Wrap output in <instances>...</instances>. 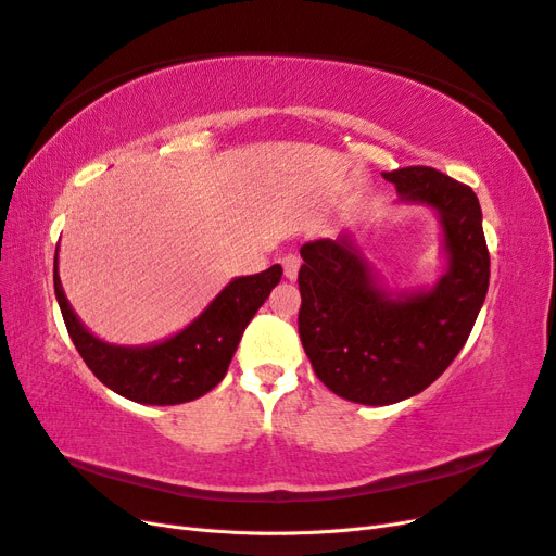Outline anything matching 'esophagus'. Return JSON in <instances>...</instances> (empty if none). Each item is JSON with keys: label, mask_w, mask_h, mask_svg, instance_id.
I'll return each instance as SVG.
<instances>
[{"label": "esophagus", "mask_w": 556, "mask_h": 556, "mask_svg": "<svg viewBox=\"0 0 556 556\" xmlns=\"http://www.w3.org/2000/svg\"><path fill=\"white\" fill-rule=\"evenodd\" d=\"M299 266H301V260L299 255H294V252H290V255L282 257V268H285V278L294 280L299 276Z\"/></svg>", "instance_id": "obj_1"}]
</instances>
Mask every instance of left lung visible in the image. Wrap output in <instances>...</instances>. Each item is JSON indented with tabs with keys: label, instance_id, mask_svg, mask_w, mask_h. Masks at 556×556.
<instances>
[{
	"label": "left lung",
	"instance_id": "8db88e82",
	"mask_svg": "<svg viewBox=\"0 0 556 556\" xmlns=\"http://www.w3.org/2000/svg\"><path fill=\"white\" fill-rule=\"evenodd\" d=\"M396 206H422L441 229L445 271L399 290L366 260L355 231L301 245L299 336L333 394L364 406L410 399L459 355L490 288L476 192L429 166L382 174Z\"/></svg>",
	"mask_w": 556,
	"mask_h": 556
}]
</instances>
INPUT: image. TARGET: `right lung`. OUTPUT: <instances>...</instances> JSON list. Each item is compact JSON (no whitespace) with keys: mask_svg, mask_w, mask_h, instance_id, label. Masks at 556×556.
<instances>
[{"mask_svg":"<svg viewBox=\"0 0 556 556\" xmlns=\"http://www.w3.org/2000/svg\"><path fill=\"white\" fill-rule=\"evenodd\" d=\"M60 245L53 282L66 331L83 362L109 390L143 406H176L211 392L227 374L248 323L280 282L274 264L262 274L231 278L190 325L148 345H117L94 336L72 308L60 280Z\"/></svg>","mask_w":556,"mask_h":556,"instance_id":"right-lung-1","label":"right lung"}]
</instances>
